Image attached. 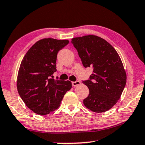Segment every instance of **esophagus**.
<instances>
[{
	"mask_svg": "<svg viewBox=\"0 0 145 145\" xmlns=\"http://www.w3.org/2000/svg\"><path fill=\"white\" fill-rule=\"evenodd\" d=\"M80 84V82L79 80H76V82H72V86H77Z\"/></svg>",
	"mask_w": 145,
	"mask_h": 145,
	"instance_id": "esophagus-1",
	"label": "esophagus"
}]
</instances>
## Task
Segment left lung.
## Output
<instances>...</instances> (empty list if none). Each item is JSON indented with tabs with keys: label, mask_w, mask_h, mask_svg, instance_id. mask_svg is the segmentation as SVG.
<instances>
[{
	"label": "left lung",
	"mask_w": 145,
	"mask_h": 145,
	"mask_svg": "<svg viewBox=\"0 0 145 145\" xmlns=\"http://www.w3.org/2000/svg\"><path fill=\"white\" fill-rule=\"evenodd\" d=\"M84 67H91L88 80L82 81L89 92L84 100L87 108L94 112L108 110L120 99L126 83L123 64L115 49L106 40L96 35L73 38Z\"/></svg>",
	"instance_id": "obj_1"
}]
</instances>
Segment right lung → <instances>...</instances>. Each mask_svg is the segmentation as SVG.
Instances as JSON below:
<instances>
[{
	"label": "right lung",
	"instance_id": "right-lung-1",
	"mask_svg": "<svg viewBox=\"0 0 145 145\" xmlns=\"http://www.w3.org/2000/svg\"><path fill=\"white\" fill-rule=\"evenodd\" d=\"M68 43V40L41 39L29 49L22 60L16 86L22 100L35 113L45 115L55 110L71 88L68 80L51 78L57 71V53Z\"/></svg>",
	"mask_w": 145,
	"mask_h": 145
}]
</instances>
